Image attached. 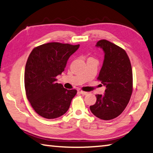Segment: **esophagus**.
Returning <instances> with one entry per match:
<instances>
[{"instance_id": "1", "label": "esophagus", "mask_w": 153, "mask_h": 153, "mask_svg": "<svg viewBox=\"0 0 153 153\" xmlns=\"http://www.w3.org/2000/svg\"><path fill=\"white\" fill-rule=\"evenodd\" d=\"M79 92L81 94H82V95H87V94H88V92H84V91H82V90H81V91H79Z\"/></svg>"}]
</instances>
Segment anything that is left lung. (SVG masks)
I'll list each match as a JSON object with an SVG mask.
<instances>
[{
	"label": "left lung",
	"instance_id": "left-lung-1",
	"mask_svg": "<svg viewBox=\"0 0 153 153\" xmlns=\"http://www.w3.org/2000/svg\"><path fill=\"white\" fill-rule=\"evenodd\" d=\"M96 46L105 53L97 79L106 90L103 95H96L97 102L90 109L100 120H111L118 117L129 101L133 90L132 69L126 52L120 46L106 40H99Z\"/></svg>",
	"mask_w": 153,
	"mask_h": 153
}]
</instances>
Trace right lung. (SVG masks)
<instances>
[{
    "label": "right lung",
    "instance_id": "1",
    "mask_svg": "<svg viewBox=\"0 0 153 153\" xmlns=\"http://www.w3.org/2000/svg\"><path fill=\"white\" fill-rule=\"evenodd\" d=\"M79 45L50 42L34 48L25 68L27 98L38 115L46 119L61 117L69 109L76 90H67L56 77L65 68L70 56Z\"/></svg>",
    "mask_w": 153,
    "mask_h": 153
}]
</instances>
